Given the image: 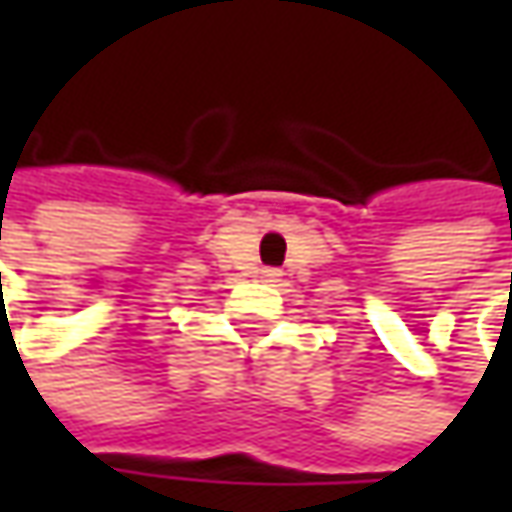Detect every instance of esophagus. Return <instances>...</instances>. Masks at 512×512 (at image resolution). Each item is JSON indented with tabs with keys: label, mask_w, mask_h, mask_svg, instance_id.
<instances>
[{
	"label": "esophagus",
	"mask_w": 512,
	"mask_h": 512,
	"mask_svg": "<svg viewBox=\"0 0 512 512\" xmlns=\"http://www.w3.org/2000/svg\"><path fill=\"white\" fill-rule=\"evenodd\" d=\"M265 276L270 279V282H276V279H279L282 273H279V270H265Z\"/></svg>",
	"instance_id": "esophagus-1"
}]
</instances>
